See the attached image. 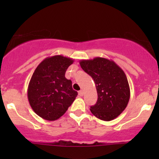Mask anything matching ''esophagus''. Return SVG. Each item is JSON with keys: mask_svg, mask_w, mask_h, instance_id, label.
<instances>
[{"mask_svg": "<svg viewBox=\"0 0 159 159\" xmlns=\"http://www.w3.org/2000/svg\"><path fill=\"white\" fill-rule=\"evenodd\" d=\"M78 95H79L80 96H84V92L82 90H80L79 92H78Z\"/></svg>", "mask_w": 159, "mask_h": 159, "instance_id": "esophagus-1", "label": "esophagus"}]
</instances>
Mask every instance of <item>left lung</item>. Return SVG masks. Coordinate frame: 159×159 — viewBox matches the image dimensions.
<instances>
[{
	"mask_svg": "<svg viewBox=\"0 0 159 159\" xmlns=\"http://www.w3.org/2000/svg\"><path fill=\"white\" fill-rule=\"evenodd\" d=\"M80 65L93 79L97 91L98 99L90 107L91 113L104 121L117 117L130 98L129 82L123 69L115 62L103 57L82 60Z\"/></svg>",
	"mask_w": 159,
	"mask_h": 159,
	"instance_id": "8db88e82",
	"label": "left lung"
}]
</instances>
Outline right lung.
Segmentation results:
<instances>
[{
    "mask_svg": "<svg viewBox=\"0 0 159 159\" xmlns=\"http://www.w3.org/2000/svg\"><path fill=\"white\" fill-rule=\"evenodd\" d=\"M74 61L62 55L45 58L34 71L28 88L27 98L34 112L43 119L54 121L68 110L76 96L72 81L66 79V69Z\"/></svg>",
    "mask_w": 159,
    "mask_h": 159,
    "instance_id": "1",
    "label": "right lung"
}]
</instances>
